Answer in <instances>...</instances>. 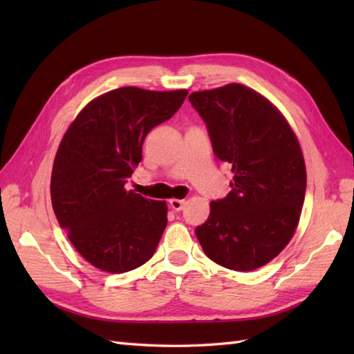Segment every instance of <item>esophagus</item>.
I'll return each instance as SVG.
<instances>
[{
  "mask_svg": "<svg viewBox=\"0 0 354 354\" xmlns=\"http://www.w3.org/2000/svg\"><path fill=\"white\" fill-rule=\"evenodd\" d=\"M169 205L171 207L173 212H181V209L185 205V201H183V199H170Z\"/></svg>",
  "mask_w": 354,
  "mask_h": 354,
  "instance_id": "obj_1",
  "label": "esophagus"
}]
</instances>
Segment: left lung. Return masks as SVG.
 Masks as SVG:
<instances>
[{
  "label": "left lung",
  "mask_w": 354,
  "mask_h": 354,
  "mask_svg": "<svg viewBox=\"0 0 354 354\" xmlns=\"http://www.w3.org/2000/svg\"><path fill=\"white\" fill-rule=\"evenodd\" d=\"M213 152L234 173L231 192L212 202L194 230L207 254L232 270L265 266L290 242L306 194L299 142L272 103L240 84L193 93Z\"/></svg>",
  "instance_id": "left-lung-1"
}]
</instances>
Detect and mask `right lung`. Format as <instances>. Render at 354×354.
<instances>
[{
	"label": "right lung",
	"instance_id": "right-lung-1",
	"mask_svg": "<svg viewBox=\"0 0 354 354\" xmlns=\"http://www.w3.org/2000/svg\"><path fill=\"white\" fill-rule=\"evenodd\" d=\"M187 94L118 88L86 104L64 135L51 173L53 209L82 257L104 272L145 265L160 243L167 205L124 184L141 161L146 135Z\"/></svg>",
	"mask_w": 354,
	"mask_h": 354
}]
</instances>
